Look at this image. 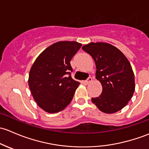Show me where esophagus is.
Instances as JSON below:
<instances>
[{
    "instance_id": "obj_1",
    "label": "esophagus",
    "mask_w": 149,
    "mask_h": 149,
    "mask_svg": "<svg viewBox=\"0 0 149 149\" xmlns=\"http://www.w3.org/2000/svg\"><path fill=\"white\" fill-rule=\"evenodd\" d=\"M92 81H93V78L90 77H88L87 79H86L85 82H86V83H87V84H89V83H90V82H91Z\"/></svg>"
}]
</instances>
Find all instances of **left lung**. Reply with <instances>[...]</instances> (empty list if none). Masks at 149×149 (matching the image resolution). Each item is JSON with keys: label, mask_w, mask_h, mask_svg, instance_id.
<instances>
[{"label": "left lung", "mask_w": 149, "mask_h": 149, "mask_svg": "<svg viewBox=\"0 0 149 149\" xmlns=\"http://www.w3.org/2000/svg\"><path fill=\"white\" fill-rule=\"evenodd\" d=\"M94 59L96 79L102 91L99 97L92 98L100 111L108 114L123 109L133 97L135 77L129 61L120 50L106 42H91L82 47Z\"/></svg>", "instance_id": "left-lung-1"}]
</instances>
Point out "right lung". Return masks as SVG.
I'll list each match as a JSON object with an SVG mask.
<instances>
[{
    "label": "right lung",
    "mask_w": 149,
    "mask_h": 149,
    "mask_svg": "<svg viewBox=\"0 0 149 149\" xmlns=\"http://www.w3.org/2000/svg\"><path fill=\"white\" fill-rule=\"evenodd\" d=\"M82 46L77 41H58L38 56L29 76L33 99L45 112L55 113L71 102L79 82L70 75V61Z\"/></svg>",
    "instance_id": "add662e5"
}]
</instances>
